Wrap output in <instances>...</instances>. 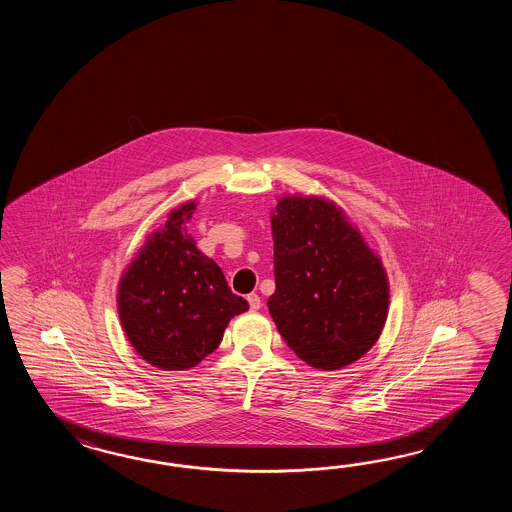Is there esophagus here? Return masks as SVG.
Here are the masks:
<instances>
[{
  "label": "esophagus",
  "mask_w": 512,
  "mask_h": 512,
  "mask_svg": "<svg viewBox=\"0 0 512 512\" xmlns=\"http://www.w3.org/2000/svg\"><path fill=\"white\" fill-rule=\"evenodd\" d=\"M247 302H249V307H251V311H258L261 307L260 296L256 293H251L247 296Z\"/></svg>",
  "instance_id": "1"
}]
</instances>
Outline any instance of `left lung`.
I'll list each match as a JSON object with an SVG mask.
<instances>
[{
  "label": "left lung",
  "instance_id": "left-lung-1",
  "mask_svg": "<svg viewBox=\"0 0 512 512\" xmlns=\"http://www.w3.org/2000/svg\"><path fill=\"white\" fill-rule=\"evenodd\" d=\"M271 225L276 291L267 305L285 344L318 370L359 360L388 316L381 260L324 197H282Z\"/></svg>",
  "mask_w": 512,
  "mask_h": 512
}]
</instances>
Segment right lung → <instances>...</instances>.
<instances>
[{
	"instance_id": "add662e5",
	"label": "right lung",
	"mask_w": 512,
	"mask_h": 512,
	"mask_svg": "<svg viewBox=\"0 0 512 512\" xmlns=\"http://www.w3.org/2000/svg\"><path fill=\"white\" fill-rule=\"evenodd\" d=\"M196 205L172 210L120 278V324L135 351L159 370L194 368L218 348L230 318L249 309L188 234Z\"/></svg>"
}]
</instances>
